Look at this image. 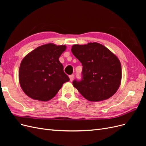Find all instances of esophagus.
<instances>
[{
    "label": "esophagus",
    "mask_w": 146,
    "mask_h": 146,
    "mask_svg": "<svg viewBox=\"0 0 146 146\" xmlns=\"http://www.w3.org/2000/svg\"><path fill=\"white\" fill-rule=\"evenodd\" d=\"M69 79H70V81L72 82L74 80V75H70V76H69Z\"/></svg>",
    "instance_id": "obj_1"
}]
</instances>
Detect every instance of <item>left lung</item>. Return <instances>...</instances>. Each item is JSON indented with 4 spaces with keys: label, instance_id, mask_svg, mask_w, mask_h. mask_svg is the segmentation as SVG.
Here are the masks:
<instances>
[{
    "label": "left lung",
    "instance_id": "obj_1",
    "mask_svg": "<svg viewBox=\"0 0 146 146\" xmlns=\"http://www.w3.org/2000/svg\"><path fill=\"white\" fill-rule=\"evenodd\" d=\"M73 55L82 64V79L72 84L86 99L100 102L111 98L119 89L121 64L108 48L98 42L72 46Z\"/></svg>",
    "mask_w": 146,
    "mask_h": 146
}]
</instances>
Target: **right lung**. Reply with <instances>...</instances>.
<instances>
[{"mask_svg": "<svg viewBox=\"0 0 146 146\" xmlns=\"http://www.w3.org/2000/svg\"><path fill=\"white\" fill-rule=\"evenodd\" d=\"M65 45L49 43L39 46L22 60L19 70L20 86L29 98L39 101L52 99L69 81L59 58Z\"/></svg>", "mask_w": 146, "mask_h": 146, "instance_id": "add662e5", "label": "right lung"}]
</instances>
